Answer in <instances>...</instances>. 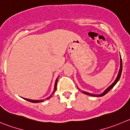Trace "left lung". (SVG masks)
<instances>
[{"label":"left lung","instance_id":"8db88e82","mask_svg":"<svg viewBox=\"0 0 130 130\" xmlns=\"http://www.w3.org/2000/svg\"><path fill=\"white\" fill-rule=\"evenodd\" d=\"M122 68H123V64H122V59H121V55H120V68H119V72H118V74H117V77H116V80H114V82H113V83H112V84L110 85V86H109V87H107V89H106L104 91H103V92L101 94H91V93H89V92H86V91H82V92H83L84 94H86L87 95H89V96H96V97H101V96H104V95H105L107 93V92H108V91H110V89H112V88H113V87H114L115 85L117 84V82L119 81V80L120 79V77H121V73H122ZM80 90V89H79Z\"/></svg>","mask_w":130,"mask_h":130}]
</instances>
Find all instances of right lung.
<instances>
[{
    "mask_svg": "<svg viewBox=\"0 0 130 130\" xmlns=\"http://www.w3.org/2000/svg\"><path fill=\"white\" fill-rule=\"evenodd\" d=\"M57 80H58V78L56 79V80H55V86H54V91H53V92L52 93V95L54 93V92L55 91V90H56V88H57ZM52 95H50L49 97H48L47 98H46L45 100H48V99H50V98H51ZM24 100H27V101H30V102H32V103H40V102H43V101H44L45 100H30V99H27V98H23Z\"/></svg>",
    "mask_w": 130,
    "mask_h": 130,
    "instance_id": "right-lung-1",
    "label": "right lung"
}]
</instances>
